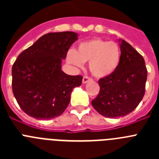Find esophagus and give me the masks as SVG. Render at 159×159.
Returning a JSON list of instances; mask_svg holds the SVG:
<instances>
[{
    "label": "esophagus",
    "instance_id": "esophagus-1",
    "mask_svg": "<svg viewBox=\"0 0 159 159\" xmlns=\"http://www.w3.org/2000/svg\"><path fill=\"white\" fill-rule=\"evenodd\" d=\"M92 80V79L90 78L89 76H84V78H83V83H84V84H87L88 82Z\"/></svg>",
    "mask_w": 159,
    "mask_h": 159
}]
</instances>
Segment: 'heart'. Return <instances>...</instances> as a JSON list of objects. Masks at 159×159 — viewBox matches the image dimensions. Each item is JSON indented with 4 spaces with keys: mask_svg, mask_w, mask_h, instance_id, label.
I'll use <instances>...</instances> for the list:
<instances>
[{
    "mask_svg": "<svg viewBox=\"0 0 159 159\" xmlns=\"http://www.w3.org/2000/svg\"><path fill=\"white\" fill-rule=\"evenodd\" d=\"M67 59L76 67H82L84 62L89 61V69L92 75L104 78L117 69L121 60V50L116 42L94 38L81 42L76 52L70 50Z\"/></svg>",
    "mask_w": 159,
    "mask_h": 159,
    "instance_id": "1",
    "label": "heart"
}]
</instances>
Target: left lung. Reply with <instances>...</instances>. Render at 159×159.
Returning a JSON list of instances; mask_svg holds the SVG:
<instances>
[{
    "instance_id": "left-lung-1",
    "label": "left lung",
    "mask_w": 159,
    "mask_h": 159,
    "mask_svg": "<svg viewBox=\"0 0 159 159\" xmlns=\"http://www.w3.org/2000/svg\"><path fill=\"white\" fill-rule=\"evenodd\" d=\"M119 41L120 63L111 75L99 80L100 90L92 101L95 110L107 118L130 114L145 94L147 70L144 59L130 43L123 40Z\"/></svg>"
}]
</instances>
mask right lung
Wrapping results in <instances>:
<instances>
[{
  "label": "right lung",
  "mask_w": 159,
  "mask_h": 159,
  "mask_svg": "<svg viewBox=\"0 0 159 159\" xmlns=\"http://www.w3.org/2000/svg\"><path fill=\"white\" fill-rule=\"evenodd\" d=\"M77 39L73 32H50L18 56L12 67V92L28 116L48 120L68 106L72 89L80 86L83 76L67 75L61 64Z\"/></svg>",
  "instance_id": "1"
}]
</instances>
